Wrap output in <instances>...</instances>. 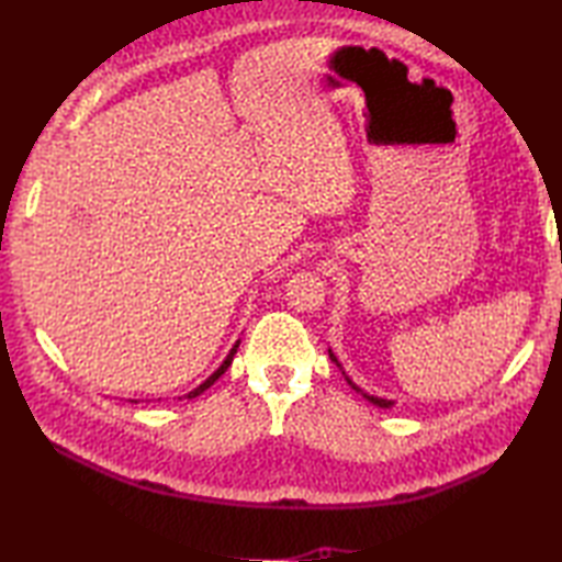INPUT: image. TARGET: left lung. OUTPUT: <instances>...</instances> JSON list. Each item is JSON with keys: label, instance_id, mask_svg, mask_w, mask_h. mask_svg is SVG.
Here are the masks:
<instances>
[{"label": "left lung", "instance_id": "obj_1", "mask_svg": "<svg viewBox=\"0 0 562 562\" xmlns=\"http://www.w3.org/2000/svg\"><path fill=\"white\" fill-rule=\"evenodd\" d=\"M328 355H330V360H333V362H336V364L340 367V362H338V357H336V355H333V350H328ZM340 369H342V367H340ZM342 374H345V372H342ZM345 381H348V384H350V386H352V389H355L357 393H360V396H362V398H367L369 403H374V405H379V408H391V405H393V401H389V398L369 396V393H364V391H362L360 386H357V384H352V379H350L348 374H345Z\"/></svg>", "mask_w": 562, "mask_h": 562}]
</instances>
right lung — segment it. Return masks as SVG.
Listing matches in <instances>:
<instances>
[{"mask_svg":"<svg viewBox=\"0 0 562 562\" xmlns=\"http://www.w3.org/2000/svg\"><path fill=\"white\" fill-rule=\"evenodd\" d=\"M238 342H241V340H236V342H234V348L229 350V355L224 357V362H222L217 369H214V372H212L205 381H202L200 386H195L193 391H188V393H186V398H188V401H190V398H195V396H200L202 391H207V389L214 384V381H217V379L226 372V369H229V364H232V360H234V355H236V350H238Z\"/></svg>","mask_w":562,"mask_h":562,"instance_id":"obj_1","label":"right lung"}]
</instances>
